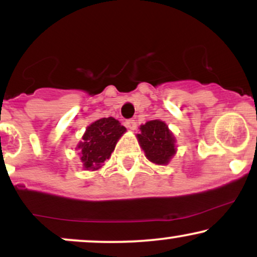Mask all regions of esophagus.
<instances>
[{
    "label": "esophagus",
    "instance_id": "1",
    "mask_svg": "<svg viewBox=\"0 0 257 257\" xmlns=\"http://www.w3.org/2000/svg\"><path fill=\"white\" fill-rule=\"evenodd\" d=\"M125 126L128 129H131V131H135L137 129V122H135V119H126Z\"/></svg>",
    "mask_w": 257,
    "mask_h": 257
}]
</instances>
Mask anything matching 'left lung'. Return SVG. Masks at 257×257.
I'll list each match as a JSON object with an SVG mask.
<instances>
[{
  "label": "left lung",
  "mask_w": 257,
  "mask_h": 257,
  "mask_svg": "<svg viewBox=\"0 0 257 257\" xmlns=\"http://www.w3.org/2000/svg\"><path fill=\"white\" fill-rule=\"evenodd\" d=\"M138 140L149 161L156 164H168L175 155V139L162 120H150L140 126Z\"/></svg>",
  "instance_id": "left-lung-1"
}]
</instances>
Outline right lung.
Here are the masks:
<instances>
[{"label": "right lung", "mask_w": 257, "mask_h": 257, "mask_svg": "<svg viewBox=\"0 0 257 257\" xmlns=\"http://www.w3.org/2000/svg\"><path fill=\"white\" fill-rule=\"evenodd\" d=\"M125 128L113 117L95 120L88 126L78 149L81 161L85 169H99L106 159L110 158L118 139Z\"/></svg>", "instance_id": "1"}]
</instances>
